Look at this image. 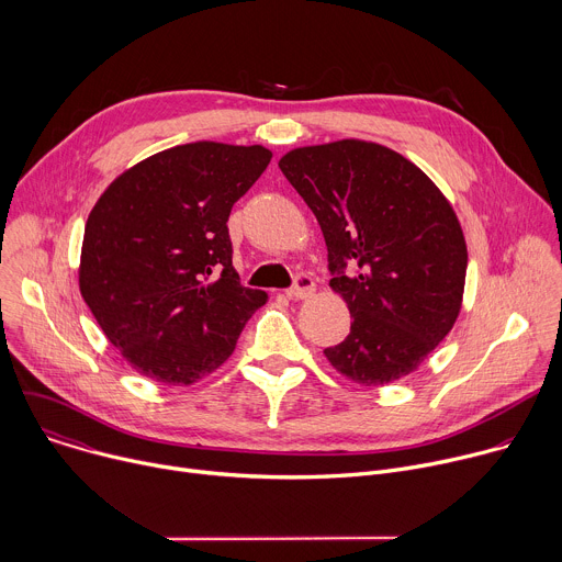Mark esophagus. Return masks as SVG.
<instances>
[{
  "label": "esophagus",
  "instance_id": "1",
  "mask_svg": "<svg viewBox=\"0 0 562 562\" xmlns=\"http://www.w3.org/2000/svg\"><path fill=\"white\" fill-rule=\"evenodd\" d=\"M313 291H315L313 278H311L306 271H300V273H295V280H293L291 289L286 291V295H289V297H295V300H302V297L313 295Z\"/></svg>",
  "mask_w": 562,
  "mask_h": 562
}]
</instances>
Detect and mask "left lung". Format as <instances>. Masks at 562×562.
<instances>
[{"label": "left lung", "mask_w": 562, "mask_h": 562, "mask_svg": "<svg viewBox=\"0 0 562 562\" xmlns=\"http://www.w3.org/2000/svg\"><path fill=\"white\" fill-rule=\"evenodd\" d=\"M280 169L323 228L329 284L353 317L327 360L364 386L412 373L462 302L467 245L451 204L409 159L371 142L295 148Z\"/></svg>", "instance_id": "1"}]
</instances>
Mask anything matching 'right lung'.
Masks as SVG:
<instances>
[{"mask_svg": "<svg viewBox=\"0 0 562 562\" xmlns=\"http://www.w3.org/2000/svg\"><path fill=\"white\" fill-rule=\"evenodd\" d=\"M271 162L265 146L217 142L155 153L93 206L79 291L126 362L191 384L235 349L267 293L233 269L228 215Z\"/></svg>", "mask_w": 562, "mask_h": 562, "instance_id": "1", "label": "right lung"}]
</instances>
